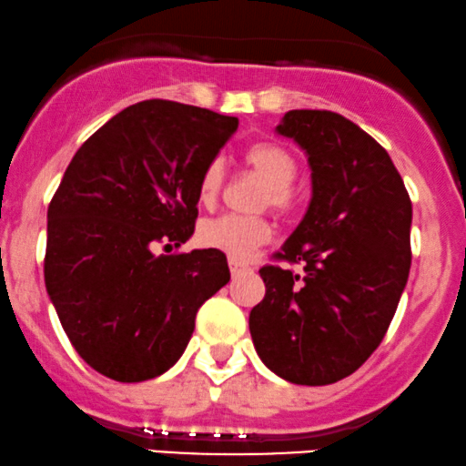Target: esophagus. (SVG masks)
<instances>
[{
  "instance_id": "esophagus-1",
  "label": "esophagus",
  "mask_w": 466,
  "mask_h": 466,
  "mask_svg": "<svg viewBox=\"0 0 466 466\" xmlns=\"http://www.w3.org/2000/svg\"><path fill=\"white\" fill-rule=\"evenodd\" d=\"M228 268H231L233 277H238V274H242V272H246V269H248V268L244 266V263H239V261H235V259L228 261Z\"/></svg>"
}]
</instances>
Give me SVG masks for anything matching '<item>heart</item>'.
Here are the masks:
<instances>
[{
    "instance_id": "heart-1",
    "label": "heart",
    "mask_w": 466,
    "mask_h": 466,
    "mask_svg": "<svg viewBox=\"0 0 466 466\" xmlns=\"http://www.w3.org/2000/svg\"><path fill=\"white\" fill-rule=\"evenodd\" d=\"M244 164L266 181L261 207H272L279 216H289L298 205L294 179L298 175L296 157L277 142H255L244 151ZM224 187V168L214 159L200 172L198 200L205 207L214 205ZM272 238V227L266 218H244L224 214L207 218L198 227V242L205 248L224 252L235 261H246Z\"/></svg>"
}]
</instances>
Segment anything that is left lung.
Masks as SVG:
<instances>
[{
	"label": "left lung",
	"mask_w": 466,
	"mask_h": 466,
	"mask_svg": "<svg viewBox=\"0 0 466 466\" xmlns=\"http://www.w3.org/2000/svg\"><path fill=\"white\" fill-rule=\"evenodd\" d=\"M277 131L309 155L313 197L250 311L257 354L277 376L321 387L380 346L410 272L412 205L398 168L359 125L329 110H291Z\"/></svg>",
	"instance_id": "left-lung-1"
}]
</instances>
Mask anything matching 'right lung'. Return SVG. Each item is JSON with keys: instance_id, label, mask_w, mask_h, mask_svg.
Segmentation results:
<instances>
[{"instance_id": "add662e5", "label": "right lung", "mask_w": 466, "mask_h": 466, "mask_svg": "<svg viewBox=\"0 0 466 466\" xmlns=\"http://www.w3.org/2000/svg\"><path fill=\"white\" fill-rule=\"evenodd\" d=\"M238 118L177 101L125 107L79 147L47 209L45 285L68 341L116 382L162 376L194 319L231 279L224 252L181 246L198 216L200 172Z\"/></svg>"}]
</instances>
